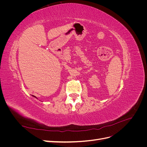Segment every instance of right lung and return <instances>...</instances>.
I'll return each instance as SVG.
<instances>
[{"label":"right lung","mask_w":147,"mask_h":147,"mask_svg":"<svg viewBox=\"0 0 147 147\" xmlns=\"http://www.w3.org/2000/svg\"><path fill=\"white\" fill-rule=\"evenodd\" d=\"M33 96V97H35V98H37V97H35V96Z\"/></svg>","instance_id":"add662e5"}]
</instances>
